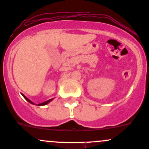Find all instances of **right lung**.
<instances>
[{
	"instance_id": "obj_1",
	"label": "right lung",
	"mask_w": 149,
	"mask_h": 149,
	"mask_svg": "<svg viewBox=\"0 0 149 149\" xmlns=\"http://www.w3.org/2000/svg\"><path fill=\"white\" fill-rule=\"evenodd\" d=\"M22 96H23V97H24V99H25V100H26V101H27V102H29V103L32 104H34V103H33L31 101V100H29V99L27 98V97H25V96L24 95V94H22ZM52 99H51V100H47V101L45 102H42V103L38 104V106H42V105H46L47 104H48V103H49V102H50L52 101Z\"/></svg>"
}]
</instances>
